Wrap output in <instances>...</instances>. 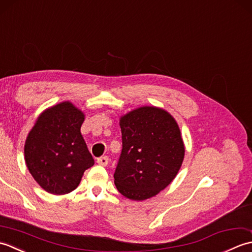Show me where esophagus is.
<instances>
[{
	"mask_svg": "<svg viewBox=\"0 0 252 252\" xmlns=\"http://www.w3.org/2000/svg\"><path fill=\"white\" fill-rule=\"evenodd\" d=\"M108 162H109V158L107 156H103V157H100V158L97 159V163L100 164V165H103V167H106V165L108 164Z\"/></svg>",
	"mask_w": 252,
	"mask_h": 252,
	"instance_id": "34e87169",
	"label": "esophagus"
}]
</instances>
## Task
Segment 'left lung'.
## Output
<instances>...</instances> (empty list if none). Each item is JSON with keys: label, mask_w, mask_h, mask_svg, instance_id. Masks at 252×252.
Segmentation results:
<instances>
[{"label": "left lung", "mask_w": 252, "mask_h": 252, "mask_svg": "<svg viewBox=\"0 0 252 252\" xmlns=\"http://www.w3.org/2000/svg\"><path fill=\"white\" fill-rule=\"evenodd\" d=\"M122 152L114 174L121 195L142 201L163 190L183 163L185 146L173 116L142 106L120 117Z\"/></svg>", "instance_id": "left-lung-1"}]
</instances>
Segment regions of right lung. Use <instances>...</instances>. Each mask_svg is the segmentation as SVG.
Returning <instances> with one entry per match:
<instances>
[{
	"instance_id": "1",
	"label": "right lung",
	"mask_w": 252,
	"mask_h": 252,
	"mask_svg": "<svg viewBox=\"0 0 252 252\" xmlns=\"http://www.w3.org/2000/svg\"><path fill=\"white\" fill-rule=\"evenodd\" d=\"M84 112L71 101L46 108L36 118L25 142V161L45 191L65 195L76 189L94 159L81 134Z\"/></svg>"
}]
</instances>
